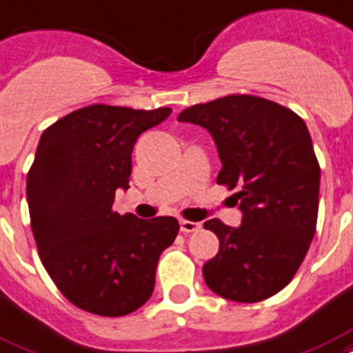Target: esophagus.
<instances>
[{
    "label": "esophagus",
    "mask_w": 353,
    "mask_h": 353,
    "mask_svg": "<svg viewBox=\"0 0 353 353\" xmlns=\"http://www.w3.org/2000/svg\"><path fill=\"white\" fill-rule=\"evenodd\" d=\"M179 228H181L183 233H194L201 228L200 222H190V220H181L179 222Z\"/></svg>",
    "instance_id": "34e87169"
}]
</instances>
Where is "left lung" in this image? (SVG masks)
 Returning a JSON list of instances; mask_svg holds the SVG:
<instances>
[{
    "label": "left lung",
    "mask_w": 353,
    "mask_h": 353,
    "mask_svg": "<svg viewBox=\"0 0 353 353\" xmlns=\"http://www.w3.org/2000/svg\"><path fill=\"white\" fill-rule=\"evenodd\" d=\"M177 120L211 133L222 161L216 183L239 190V228L219 219L203 224L220 239L219 254L203 265L207 287L233 302L270 298L294 278L316 230L320 166L307 125L248 94L192 105Z\"/></svg>",
    "instance_id": "obj_1"
}]
</instances>
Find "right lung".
Returning a JSON list of instances; mask_svg holds the SVG:
<instances>
[{"label": "right lung", "mask_w": 353, "mask_h": 353, "mask_svg": "<svg viewBox=\"0 0 353 353\" xmlns=\"http://www.w3.org/2000/svg\"><path fill=\"white\" fill-rule=\"evenodd\" d=\"M170 112L88 105L40 137L27 174L31 230L53 283L83 311L123 316L152 296L157 261L179 224L120 214L112 203L117 188H129L137 139Z\"/></svg>", "instance_id": "add662e5"}]
</instances>
